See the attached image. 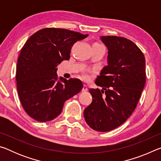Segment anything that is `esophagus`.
<instances>
[{
	"label": "esophagus",
	"mask_w": 161,
	"mask_h": 161,
	"mask_svg": "<svg viewBox=\"0 0 161 161\" xmlns=\"http://www.w3.org/2000/svg\"><path fill=\"white\" fill-rule=\"evenodd\" d=\"M88 91V87L86 85V84H84L83 88H82V92H86Z\"/></svg>",
	"instance_id": "esophagus-1"
}]
</instances>
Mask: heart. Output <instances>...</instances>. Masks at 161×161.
<instances>
[{"label":"heart","instance_id":"b5f03b06","mask_svg":"<svg viewBox=\"0 0 161 161\" xmlns=\"http://www.w3.org/2000/svg\"><path fill=\"white\" fill-rule=\"evenodd\" d=\"M83 77H84V80H88V79H89V75H86V74H84L83 75Z\"/></svg>","mask_w":161,"mask_h":161}]
</instances>
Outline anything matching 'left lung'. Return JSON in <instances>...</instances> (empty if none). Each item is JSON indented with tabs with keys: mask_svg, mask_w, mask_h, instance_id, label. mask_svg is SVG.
<instances>
[{
	"mask_svg": "<svg viewBox=\"0 0 161 161\" xmlns=\"http://www.w3.org/2000/svg\"><path fill=\"white\" fill-rule=\"evenodd\" d=\"M100 39L108 49V64L95 81L102 90L89 89L92 102L84 109V117L92 129L107 132L121 126L135 110L146 84V59L126 38Z\"/></svg>",
	"mask_w": 161,
	"mask_h": 161,
	"instance_id": "1",
	"label": "left lung"
}]
</instances>
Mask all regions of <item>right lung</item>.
Returning a JSON list of instances; mask_svg holds the SVG:
<instances>
[{"instance_id":"add662e5","label":"right lung","mask_w":161,"mask_h":161,"mask_svg":"<svg viewBox=\"0 0 161 161\" xmlns=\"http://www.w3.org/2000/svg\"><path fill=\"white\" fill-rule=\"evenodd\" d=\"M88 35L66 29H42L28 38L19 54L16 81L18 96L26 113L40 122L61 114L67 99L83 88L78 79L57 75L58 65L70 58L72 45Z\"/></svg>"}]
</instances>
